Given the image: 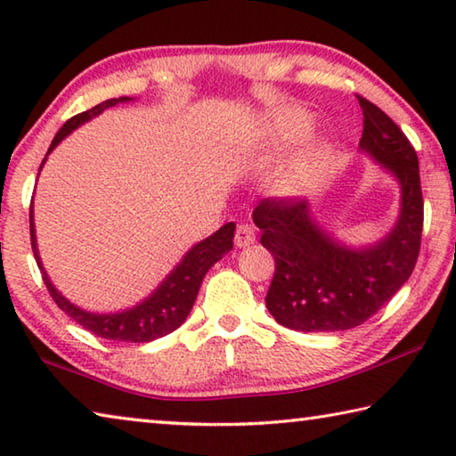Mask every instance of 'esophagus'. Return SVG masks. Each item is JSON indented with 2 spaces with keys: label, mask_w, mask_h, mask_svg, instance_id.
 Listing matches in <instances>:
<instances>
[{
  "label": "esophagus",
  "mask_w": 456,
  "mask_h": 456,
  "mask_svg": "<svg viewBox=\"0 0 456 456\" xmlns=\"http://www.w3.org/2000/svg\"><path fill=\"white\" fill-rule=\"evenodd\" d=\"M256 243V229L251 225H247V223H241V225H237L235 231V245L237 247H247Z\"/></svg>",
  "instance_id": "esophagus-1"
}]
</instances>
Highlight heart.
Segmentation results:
<instances>
[{"label":"heart","mask_w":456,"mask_h":456,"mask_svg":"<svg viewBox=\"0 0 456 456\" xmlns=\"http://www.w3.org/2000/svg\"><path fill=\"white\" fill-rule=\"evenodd\" d=\"M275 130L277 144L289 146L293 142L304 141V138L310 134L312 122L302 112H289L275 118ZM326 163L328 157L322 146H312V149H307L302 157L296 160V165L283 175L280 184L281 191L285 195H302V192H305L315 181H318V176L323 173V168H326Z\"/></svg>","instance_id":"heart-1"}]
</instances>
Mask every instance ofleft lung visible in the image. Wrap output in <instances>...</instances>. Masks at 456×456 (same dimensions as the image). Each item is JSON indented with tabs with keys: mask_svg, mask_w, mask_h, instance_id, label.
Segmentation results:
<instances>
[{
	"mask_svg": "<svg viewBox=\"0 0 456 456\" xmlns=\"http://www.w3.org/2000/svg\"><path fill=\"white\" fill-rule=\"evenodd\" d=\"M360 151L400 184V213L380 241L352 247L323 229L307 200L264 199L253 211L261 245L275 259L265 305L296 331L356 328L403 288L420 251L424 203L419 157L388 114L358 96Z\"/></svg>",
	"mask_w": 456,
	"mask_h": 456,
	"instance_id": "8db88e82",
	"label": "left lung"
}]
</instances>
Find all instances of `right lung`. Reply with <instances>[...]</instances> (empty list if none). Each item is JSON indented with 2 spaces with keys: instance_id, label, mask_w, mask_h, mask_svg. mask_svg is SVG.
Listing matches in <instances>:
<instances>
[{
  "instance_id": "obj_1",
  "label": "right lung",
  "mask_w": 456,
  "mask_h": 456,
  "mask_svg": "<svg viewBox=\"0 0 456 456\" xmlns=\"http://www.w3.org/2000/svg\"><path fill=\"white\" fill-rule=\"evenodd\" d=\"M133 98L122 96V98H110L100 102L98 106L90 108V110L76 114L74 118L66 122L64 126L58 130V134L53 136V141L48 149V154L56 149V146L64 141V138L78 128L84 122L92 120L98 114H102L106 108L117 106L120 102H130ZM45 154V157H48ZM45 163V159H44ZM42 163V167H44ZM40 167V171H42ZM233 233H235V223H227L219 231H215L203 241L192 245L191 249L184 253V257L179 261L171 273H168L157 289H154L149 297H144L141 304H136L128 310L112 312V314H94L82 307L74 305L70 299H66L61 293L53 288L48 273L42 265L40 251H37L36 243V225H34V211H29V235H32V249L34 257L37 261V267L42 269V277L45 288H48L50 296L61 312H66L70 318L80 323L84 330L92 331L98 338L104 339H117V342H133V344H146L152 339L163 338L171 334L181 323L187 320L189 312L195 304L197 293L200 283H203L205 273L217 264V261L233 249Z\"/></svg>"
}]
</instances>
